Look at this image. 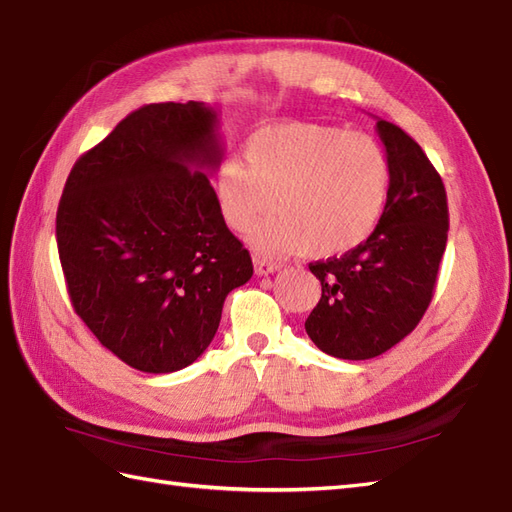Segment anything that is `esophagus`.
I'll return each instance as SVG.
<instances>
[{"mask_svg":"<svg viewBox=\"0 0 512 512\" xmlns=\"http://www.w3.org/2000/svg\"><path fill=\"white\" fill-rule=\"evenodd\" d=\"M253 266H255V272L261 277V275H270V272H277L281 266L275 264V261H268L264 257H253Z\"/></svg>","mask_w":512,"mask_h":512,"instance_id":"34e87169","label":"esophagus"}]
</instances>
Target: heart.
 I'll return each mask as SVG.
<instances>
[{
	"mask_svg": "<svg viewBox=\"0 0 512 512\" xmlns=\"http://www.w3.org/2000/svg\"><path fill=\"white\" fill-rule=\"evenodd\" d=\"M244 159H224L213 189L224 222L237 233L259 224L261 253L329 257L362 244L382 220L390 194V159L371 135L340 126L283 122L255 130Z\"/></svg>",
	"mask_w": 512,
	"mask_h": 512,
	"instance_id": "obj_1",
	"label": "heart"
}]
</instances>
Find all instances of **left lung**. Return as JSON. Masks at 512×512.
I'll use <instances>...</instances> for the list:
<instances>
[{
	"mask_svg": "<svg viewBox=\"0 0 512 512\" xmlns=\"http://www.w3.org/2000/svg\"><path fill=\"white\" fill-rule=\"evenodd\" d=\"M377 133L392 170L382 220L342 257L310 264L323 294L305 331L320 351L340 360L382 355L419 325L447 244L441 176L399 126L377 120Z\"/></svg>",
	"mask_w": 512,
	"mask_h": 512,
	"instance_id": "left-lung-1",
	"label": "left lung"
}]
</instances>
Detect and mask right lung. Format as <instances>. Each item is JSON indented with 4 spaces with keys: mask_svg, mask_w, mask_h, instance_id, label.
<instances>
[{
    "mask_svg": "<svg viewBox=\"0 0 512 512\" xmlns=\"http://www.w3.org/2000/svg\"><path fill=\"white\" fill-rule=\"evenodd\" d=\"M222 154L205 102L146 104L67 176L56 242L71 305L137 371L198 360L227 294L253 277L207 176Z\"/></svg>",
    "mask_w": 512,
    "mask_h": 512,
    "instance_id": "add662e5",
    "label": "right lung"
}]
</instances>
